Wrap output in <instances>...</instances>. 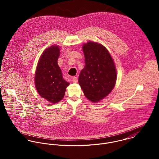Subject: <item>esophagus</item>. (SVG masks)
I'll use <instances>...</instances> for the list:
<instances>
[{
    "label": "esophagus",
    "instance_id": "esophagus-1",
    "mask_svg": "<svg viewBox=\"0 0 159 159\" xmlns=\"http://www.w3.org/2000/svg\"><path fill=\"white\" fill-rule=\"evenodd\" d=\"M78 81V79L77 77H76V76L73 77V82L74 83H77Z\"/></svg>",
    "mask_w": 159,
    "mask_h": 159
}]
</instances>
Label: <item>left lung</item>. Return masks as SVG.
Returning <instances> with one entry per match:
<instances>
[{"instance_id": "8db88e82", "label": "left lung", "mask_w": 159, "mask_h": 159, "mask_svg": "<svg viewBox=\"0 0 159 159\" xmlns=\"http://www.w3.org/2000/svg\"><path fill=\"white\" fill-rule=\"evenodd\" d=\"M85 66L78 82L84 95L92 102L107 97L115 86L116 70L113 60L105 47L96 42L84 44Z\"/></svg>"}]
</instances>
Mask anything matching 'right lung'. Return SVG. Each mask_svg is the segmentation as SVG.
<instances>
[{"label":"right lung","instance_id":"1","mask_svg":"<svg viewBox=\"0 0 159 159\" xmlns=\"http://www.w3.org/2000/svg\"><path fill=\"white\" fill-rule=\"evenodd\" d=\"M60 55L58 46H51L42 54L35 75L36 89L41 97L52 103H57L65 95L69 83L62 77L57 64Z\"/></svg>","mask_w":159,"mask_h":159}]
</instances>
